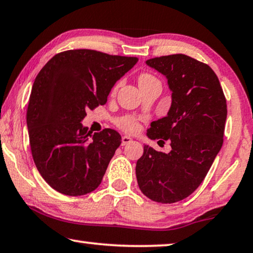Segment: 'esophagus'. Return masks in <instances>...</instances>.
I'll return each mask as SVG.
<instances>
[{"label":"esophagus","mask_w":253,"mask_h":253,"mask_svg":"<svg viewBox=\"0 0 253 253\" xmlns=\"http://www.w3.org/2000/svg\"><path fill=\"white\" fill-rule=\"evenodd\" d=\"M133 142V138H130L129 136H123L122 137V145H126L128 143Z\"/></svg>","instance_id":"1"}]
</instances>
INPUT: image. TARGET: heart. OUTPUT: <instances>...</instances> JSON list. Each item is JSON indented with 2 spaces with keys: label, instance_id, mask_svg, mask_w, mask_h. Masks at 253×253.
Returning a JSON list of instances; mask_svg holds the SVG:
<instances>
[{
  "label": "heart",
  "instance_id": "b5f03b06",
  "mask_svg": "<svg viewBox=\"0 0 253 253\" xmlns=\"http://www.w3.org/2000/svg\"><path fill=\"white\" fill-rule=\"evenodd\" d=\"M138 84L140 87L147 86V84H154V83H159V81L156 79V78L150 73H141L138 76ZM117 126L122 128L123 130L127 131V133H135L138 129V123L137 120L131 116H124L120 117L119 119H117Z\"/></svg>",
  "mask_w": 253,
  "mask_h": 253
}]
</instances>
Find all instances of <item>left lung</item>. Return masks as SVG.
I'll list each match as a JSON object with an SVG mask.
<instances>
[{"label": "left lung", "mask_w": 253, "mask_h": 253, "mask_svg": "<svg viewBox=\"0 0 253 253\" xmlns=\"http://www.w3.org/2000/svg\"><path fill=\"white\" fill-rule=\"evenodd\" d=\"M166 77L172 91L167 116L151 123L148 137L165 143L169 154L144 145L136 163L138 187L151 201L170 204L199 187L223 143L227 103L211 67L182 54L148 59Z\"/></svg>", "instance_id": "1"}]
</instances>
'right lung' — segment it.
<instances>
[{
    "mask_svg": "<svg viewBox=\"0 0 253 253\" xmlns=\"http://www.w3.org/2000/svg\"><path fill=\"white\" fill-rule=\"evenodd\" d=\"M137 60L67 50L52 57L35 78L26 115L32 156L58 193L83 196L101 184L122 136L111 128L91 134L81 122L88 110L105 104L115 84Z\"/></svg>",
    "mask_w": 253,
    "mask_h": 253,
    "instance_id": "right-lung-1",
    "label": "right lung"
}]
</instances>
